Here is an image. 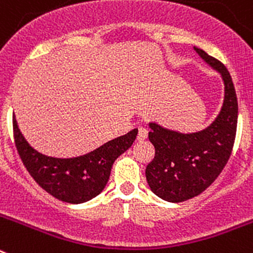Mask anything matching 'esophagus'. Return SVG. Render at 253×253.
<instances>
[{"mask_svg": "<svg viewBox=\"0 0 253 253\" xmlns=\"http://www.w3.org/2000/svg\"><path fill=\"white\" fill-rule=\"evenodd\" d=\"M147 137H148V130H147L146 128H139V129H138V137H137V139L139 140V142L144 140Z\"/></svg>", "mask_w": 253, "mask_h": 253, "instance_id": "obj_1", "label": "esophagus"}]
</instances>
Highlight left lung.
I'll list each match as a JSON object with an SVG mask.
<instances>
[{"mask_svg": "<svg viewBox=\"0 0 253 253\" xmlns=\"http://www.w3.org/2000/svg\"><path fill=\"white\" fill-rule=\"evenodd\" d=\"M199 57L222 77L224 99L215 119L202 130L181 133L148 123L154 158L147 165L149 189L158 198L181 203L202 194L227 165L237 130L238 102L232 77L218 59L194 46Z\"/></svg>", "mask_w": 253, "mask_h": 253, "instance_id": "obj_1", "label": "left lung"}]
</instances>
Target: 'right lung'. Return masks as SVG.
Masks as SVG:
<instances>
[{
    "instance_id": "obj_1",
    "label": "right lung",
    "mask_w": 253,
    "mask_h": 253,
    "mask_svg": "<svg viewBox=\"0 0 253 253\" xmlns=\"http://www.w3.org/2000/svg\"><path fill=\"white\" fill-rule=\"evenodd\" d=\"M13 137L17 152L33 178L46 193L69 204L96 198L106 186L111 167L137 138L138 129L109 140L90 153L73 158H55L33 148L20 131L13 115Z\"/></svg>"
}]
</instances>
